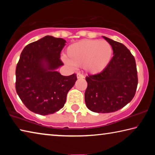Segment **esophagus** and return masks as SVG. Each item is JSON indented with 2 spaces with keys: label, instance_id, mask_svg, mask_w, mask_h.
<instances>
[{
  "label": "esophagus",
  "instance_id": "1",
  "mask_svg": "<svg viewBox=\"0 0 155 155\" xmlns=\"http://www.w3.org/2000/svg\"><path fill=\"white\" fill-rule=\"evenodd\" d=\"M77 76V78H84V76L83 74H80V73H78Z\"/></svg>",
  "mask_w": 155,
  "mask_h": 155
}]
</instances>
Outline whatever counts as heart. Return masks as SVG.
<instances>
[{"instance_id": "obj_1", "label": "heart", "mask_w": 155, "mask_h": 155, "mask_svg": "<svg viewBox=\"0 0 155 155\" xmlns=\"http://www.w3.org/2000/svg\"><path fill=\"white\" fill-rule=\"evenodd\" d=\"M112 48L105 41L85 40L68 47L64 61L70 66H83L91 74L102 72L109 65Z\"/></svg>"}]
</instances>
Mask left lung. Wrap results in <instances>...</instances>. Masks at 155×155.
I'll return each instance as SVG.
<instances>
[{
	"label": "left lung",
	"mask_w": 155,
	"mask_h": 155,
	"mask_svg": "<svg viewBox=\"0 0 155 155\" xmlns=\"http://www.w3.org/2000/svg\"><path fill=\"white\" fill-rule=\"evenodd\" d=\"M103 38L111 46L114 57L103 72L85 78V104L95 113L115 112L132 101L137 87L135 59L129 50L117 41Z\"/></svg>",
	"instance_id": "obj_1"
}]
</instances>
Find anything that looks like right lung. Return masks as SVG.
<instances>
[{
    "label": "right lung",
    "instance_id": "obj_1",
    "mask_svg": "<svg viewBox=\"0 0 155 155\" xmlns=\"http://www.w3.org/2000/svg\"><path fill=\"white\" fill-rule=\"evenodd\" d=\"M66 41L47 35L28 44L15 70V90L25 105L39 115L52 114L63 108L77 75L57 71L64 64L60 54Z\"/></svg>",
    "mask_w": 155,
    "mask_h": 155
}]
</instances>
